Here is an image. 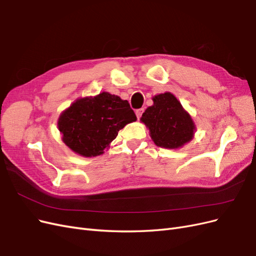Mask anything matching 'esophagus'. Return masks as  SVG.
I'll use <instances>...</instances> for the list:
<instances>
[{"label": "esophagus", "instance_id": "esophagus-1", "mask_svg": "<svg viewBox=\"0 0 256 256\" xmlns=\"http://www.w3.org/2000/svg\"><path fill=\"white\" fill-rule=\"evenodd\" d=\"M144 110V108H139V110H136V116H137V118H138V119H140L141 115H142Z\"/></svg>", "mask_w": 256, "mask_h": 256}]
</instances>
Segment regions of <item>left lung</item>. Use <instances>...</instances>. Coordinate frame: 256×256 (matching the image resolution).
<instances>
[{
    "label": "left lung",
    "instance_id": "left-lung-1",
    "mask_svg": "<svg viewBox=\"0 0 256 256\" xmlns=\"http://www.w3.org/2000/svg\"><path fill=\"white\" fill-rule=\"evenodd\" d=\"M153 106H148L140 121L144 123L150 138L157 146L177 150L190 142L196 126L182 103L171 92L158 94L153 97Z\"/></svg>",
    "mask_w": 256,
    "mask_h": 256
}]
</instances>
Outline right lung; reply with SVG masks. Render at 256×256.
I'll use <instances>...</instances> for the list:
<instances>
[{"label":"right lung","mask_w":256,"mask_h":256,"mask_svg":"<svg viewBox=\"0 0 256 256\" xmlns=\"http://www.w3.org/2000/svg\"><path fill=\"white\" fill-rule=\"evenodd\" d=\"M136 120L128 100L102 92L74 101L60 114L58 128L62 141L74 153L96 157L108 150L121 128Z\"/></svg>","instance_id":"obj_1"}]
</instances>
